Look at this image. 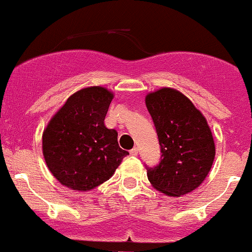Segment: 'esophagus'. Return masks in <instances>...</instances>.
I'll return each instance as SVG.
<instances>
[{"instance_id": "esophagus-1", "label": "esophagus", "mask_w": 252, "mask_h": 252, "mask_svg": "<svg viewBox=\"0 0 252 252\" xmlns=\"http://www.w3.org/2000/svg\"><path fill=\"white\" fill-rule=\"evenodd\" d=\"M137 153H139V148H137V147H134V148H131V150H130V155L131 156H137Z\"/></svg>"}]
</instances>
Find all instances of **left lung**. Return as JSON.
<instances>
[{"instance_id":"8db88e82","label":"left lung","mask_w":252,"mask_h":252,"mask_svg":"<svg viewBox=\"0 0 252 252\" xmlns=\"http://www.w3.org/2000/svg\"><path fill=\"white\" fill-rule=\"evenodd\" d=\"M146 107L160 145V161L147 166L148 181L164 194H186L208 176L215 144L206 119L189 97L171 88L146 96Z\"/></svg>"}]
</instances>
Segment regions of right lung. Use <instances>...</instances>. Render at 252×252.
Masks as SVG:
<instances>
[{"label":"right lung","mask_w":252,"mask_h":252,"mask_svg":"<svg viewBox=\"0 0 252 252\" xmlns=\"http://www.w3.org/2000/svg\"><path fill=\"white\" fill-rule=\"evenodd\" d=\"M113 94L89 87L71 95L50 119L42 137L47 166L63 186L89 190L110 179L128 151L105 126Z\"/></svg>","instance_id":"add662e5"}]
</instances>
